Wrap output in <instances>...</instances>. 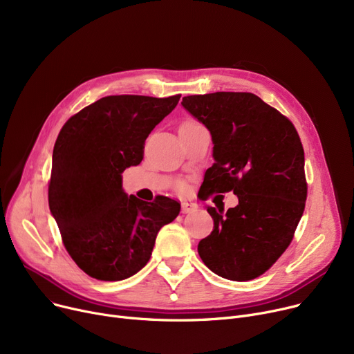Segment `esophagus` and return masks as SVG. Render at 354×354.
I'll return each mask as SVG.
<instances>
[{
    "label": "esophagus",
    "mask_w": 354,
    "mask_h": 354,
    "mask_svg": "<svg viewBox=\"0 0 354 354\" xmlns=\"http://www.w3.org/2000/svg\"><path fill=\"white\" fill-rule=\"evenodd\" d=\"M196 209H198L196 203H194V202H187V201L182 202V212H183V214H189V212H194V211H196Z\"/></svg>",
    "instance_id": "1"
}]
</instances>
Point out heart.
Here are the masks:
<instances>
[{
  "instance_id": "heart-1",
  "label": "heart",
  "mask_w": 354,
  "mask_h": 354,
  "mask_svg": "<svg viewBox=\"0 0 354 354\" xmlns=\"http://www.w3.org/2000/svg\"><path fill=\"white\" fill-rule=\"evenodd\" d=\"M195 124H199V123H196V122H194V120H188V122L182 123V126H195Z\"/></svg>"
}]
</instances>
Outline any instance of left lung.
<instances>
[{"mask_svg": "<svg viewBox=\"0 0 354 354\" xmlns=\"http://www.w3.org/2000/svg\"><path fill=\"white\" fill-rule=\"evenodd\" d=\"M182 106L212 136L215 163L205 172V187L238 196L227 214L207 208L214 231L199 241L198 254L222 278L254 280L287 250L304 212L300 136L286 116L252 93L194 95L183 97Z\"/></svg>", "mask_w": 354, "mask_h": 354, "instance_id": "8db88e82", "label": "left lung"}]
</instances>
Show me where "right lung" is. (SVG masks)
<instances>
[{
  "mask_svg": "<svg viewBox=\"0 0 354 354\" xmlns=\"http://www.w3.org/2000/svg\"><path fill=\"white\" fill-rule=\"evenodd\" d=\"M180 95L107 96L71 116L53 149L48 205L63 244L87 275L120 281L149 261L159 230L180 203L126 195L122 174L143 159L145 140Z\"/></svg>",
  "mask_w": 354,
  "mask_h": 354,
  "instance_id": "1",
  "label": "right lung"
}]
</instances>
